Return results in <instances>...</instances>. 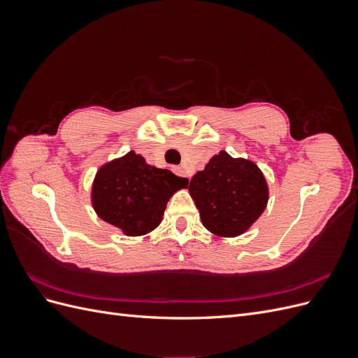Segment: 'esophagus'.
I'll return each instance as SVG.
<instances>
[{
	"mask_svg": "<svg viewBox=\"0 0 358 358\" xmlns=\"http://www.w3.org/2000/svg\"><path fill=\"white\" fill-rule=\"evenodd\" d=\"M176 173H178V175H180V176L188 178V180L191 179L189 176H187V171H185V169H183V167H178V169H176Z\"/></svg>",
	"mask_w": 358,
	"mask_h": 358,
	"instance_id": "34e87169",
	"label": "esophagus"
}]
</instances>
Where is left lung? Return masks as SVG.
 <instances>
[{
    "mask_svg": "<svg viewBox=\"0 0 358 358\" xmlns=\"http://www.w3.org/2000/svg\"><path fill=\"white\" fill-rule=\"evenodd\" d=\"M188 189L203 225L222 237L243 234L264 212L268 200L262 170L252 161L233 158L225 150L192 176Z\"/></svg>",
    "mask_w": 358,
    "mask_h": 358,
    "instance_id": "left-lung-1",
    "label": "left lung"
}]
</instances>
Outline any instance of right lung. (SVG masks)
I'll use <instances>...</instances> for the list:
<instances>
[{"label":"right lung","mask_w":358,"mask_h":358,"mask_svg":"<svg viewBox=\"0 0 358 358\" xmlns=\"http://www.w3.org/2000/svg\"><path fill=\"white\" fill-rule=\"evenodd\" d=\"M188 179L149 166L134 150L96 171L92 206L96 215L127 236H142L159 225L167 201Z\"/></svg>","instance_id":"add662e5"}]
</instances>
